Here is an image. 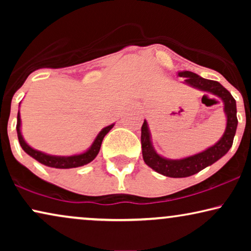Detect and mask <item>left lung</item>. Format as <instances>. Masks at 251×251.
<instances>
[{"mask_svg":"<svg viewBox=\"0 0 251 251\" xmlns=\"http://www.w3.org/2000/svg\"><path fill=\"white\" fill-rule=\"evenodd\" d=\"M180 77H184L183 83L190 87L198 89V90L209 92L217 96L223 100L224 104V113L226 115V128L224 135L215 145L202 152L194 154V155L184 157V159L171 160L161 156L154 150L152 139H151V131L146 120H144L142 126V151L143 159L145 163L154 171L163 176L173 178L190 177L192 175L198 174L204 168L211 166L216 161L225 155L232 147L233 139H234L236 126H238V118H236V102L233 96L228 90L223 87L217 81L207 80L201 77L200 75L190 71H183L178 73Z\"/></svg>","mask_w":251,"mask_h":251,"instance_id":"8db88e82","label":"left lung"}]
</instances>
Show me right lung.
Returning a JSON list of instances; mask_svg holds the SVG:
<instances>
[{
	"label": "right lung",
	"mask_w": 251,
	"mask_h": 251,
	"mask_svg": "<svg viewBox=\"0 0 251 251\" xmlns=\"http://www.w3.org/2000/svg\"><path fill=\"white\" fill-rule=\"evenodd\" d=\"M113 126H114V123L105 126L104 129H101V131L99 132L97 137L95 138L92 145L89 147L85 152L81 154H75V155H71V156L50 155V154L43 153L41 152V151L34 150L33 147H30L28 144L25 142V139H24V137L22 135V129H20L22 128V119H20L19 112H18V116H17L16 129H17V135H18V140H19L20 146H22V149L25 151L29 156H32L33 159H35L36 161H39L40 163H42L47 167L57 168V169H71V168L82 167L84 166V164L90 163L91 161L98 155L102 139H104V137L107 135L108 131L113 128Z\"/></svg>",
	"instance_id": "1"
}]
</instances>
